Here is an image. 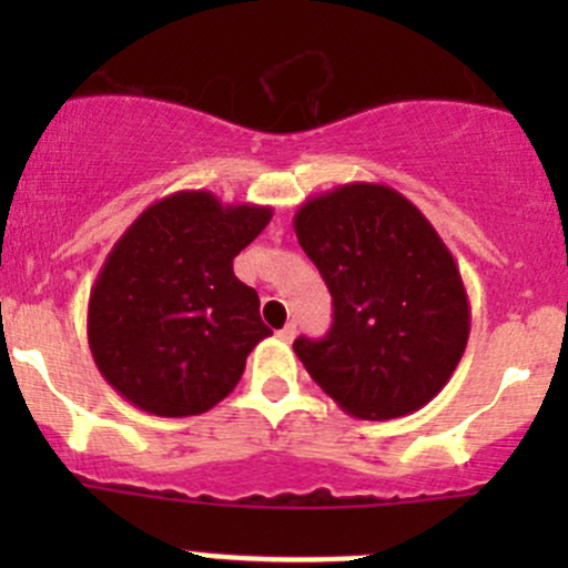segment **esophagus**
I'll return each mask as SVG.
<instances>
[{"label": "esophagus", "instance_id": "1", "mask_svg": "<svg viewBox=\"0 0 568 568\" xmlns=\"http://www.w3.org/2000/svg\"><path fill=\"white\" fill-rule=\"evenodd\" d=\"M277 335H280V337H283V341H285V343H291V341H294V337H296V324H285V326H283V329H280V332H277Z\"/></svg>", "mask_w": 568, "mask_h": 568}]
</instances>
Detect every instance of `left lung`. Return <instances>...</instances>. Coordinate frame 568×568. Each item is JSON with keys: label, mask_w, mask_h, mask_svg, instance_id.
<instances>
[{"label": "left lung", "mask_w": 568, "mask_h": 568, "mask_svg": "<svg viewBox=\"0 0 568 568\" xmlns=\"http://www.w3.org/2000/svg\"><path fill=\"white\" fill-rule=\"evenodd\" d=\"M294 231L335 307L321 341H294L313 382L363 420L426 406L469 337L459 266L432 222L385 183L354 181L305 200Z\"/></svg>", "instance_id": "left-lung-1"}]
</instances>
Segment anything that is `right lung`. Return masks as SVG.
I'll return each mask as SVG.
<instances>
[{
    "label": "right lung",
    "mask_w": 568,
    "mask_h": 568,
    "mask_svg": "<svg viewBox=\"0 0 568 568\" xmlns=\"http://www.w3.org/2000/svg\"><path fill=\"white\" fill-rule=\"evenodd\" d=\"M268 220V205L183 189L148 205L114 242L90 291L88 343L129 404L189 417L233 393L247 354L272 335L233 257Z\"/></svg>",
    "instance_id": "add662e5"
}]
</instances>
